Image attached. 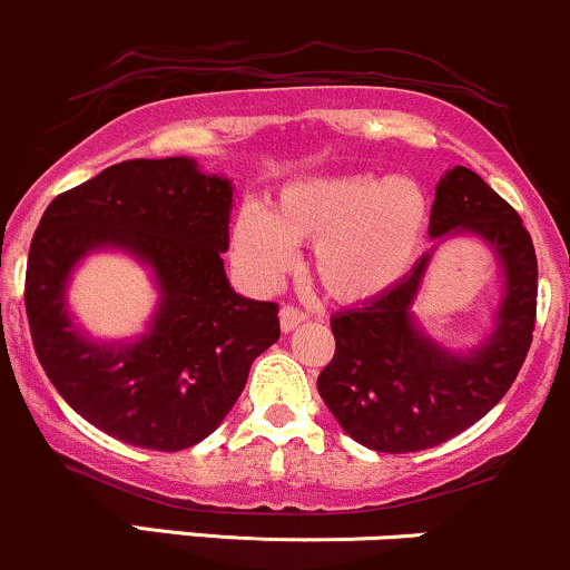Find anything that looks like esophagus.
<instances>
[{
    "instance_id": "34e87169",
    "label": "esophagus",
    "mask_w": 570,
    "mask_h": 570,
    "mask_svg": "<svg viewBox=\"0 0 570 570\" xmlns=\"http://www.w3.org/2000/svg\"><path fill=\"white\" fill-rule=\"evenodd\" d=\"M304 312L302 309H296V307H291V304H285L283 309H279V328H283V332H293V328L298 326V323L304 321Z\"/></svg>"
}]
</instances>
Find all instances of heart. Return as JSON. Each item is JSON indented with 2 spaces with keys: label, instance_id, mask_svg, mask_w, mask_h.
<instances>
[{
  "label": "heart",
  "instance_id": "b5f03b06",
  "mask_svg": "<svg viewBox=\"0 0 570 570\" xmlns=\"http://www.w3.org/2000/svg\"><path fill=\"white\" fill-rule=\"evenodd\" d=\"M430 225L424 189L405 176H309L287 185L266 212L247 206L234 223L236 266L255 285L291 268L293 247L312 244V277L342 304L370 302L405 277Z\"/></svg>",
  "mask_w": 570,
  "mask_h": 570
}]
</instances>
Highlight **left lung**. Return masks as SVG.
Returning a JSON list of instances; mask_svg holds the SVG:
<instances>
[{
  "instance_id": "left-lung-1",
  "label": "left lung",
  "mask_w": 570,
  "mask_h": 570,
  "mask_svg": "<svg viewBox=\"0 0 570 570\" xmlns=\"http://www.w3.org/2000/svg\"><path fill=\"white\" fill-rule=\"evenodd\" d=\"M479 236L503 268L494 332L470 353L426 336L413 315L432 253L394 287L336 312V351L317 391L353 440L383 454H410L473 426L517 381L535 328L538 261L522 217L479 174L454 165L434 187L430 236Z\"/></svg>"
}]
</instances>
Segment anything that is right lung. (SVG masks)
Returning <instances> with one entry per match:
<instances>
[{"label": "right lung", "mask_w": 570, "mask_h": 570, "mask_svg": "<svg viewBox=\"0 0 570 570\" xmlns=\"http://www.w3.org/2000/svg\"><path fill=\"white\" fill-rule=\"evenodd\" d=\"M230 206V179L195 160H127L57 195L35 230L23 287L35 353L67 405L121 443L181 451L209 438L279 340L277 304L225 277ZM97 248L156 274L161 304L138 341H91L66 312L69 272Z\"/></svg>", "instance_id": "add662e5"}]
</instances>
